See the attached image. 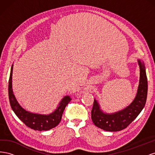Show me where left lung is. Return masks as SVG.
I'll use <instances>...</instances> for the list:
<instances>
[{"mask_svg":"<svg viewBox=\"0 0 155 155\" xmlns=\"http://www.w3.org/2000/svg\"><path fill=\"white\" fill-rule=\"evenodd\" d=\"M140 80L137 95L131 104L125 109L113 113H107L101 109L100 104L94 99L91 118L94 125L107 131H119L126 128L137 118L145 107L147 96V79L144 63L138 59Z\"/></svg>","mask_w":155,"mask_h":155,"instance_id":"left-lung-1","label":"left lung"}]
</instances>
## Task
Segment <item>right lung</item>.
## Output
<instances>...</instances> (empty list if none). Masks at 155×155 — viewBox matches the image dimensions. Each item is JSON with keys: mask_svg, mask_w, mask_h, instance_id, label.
<instances>
[{"mask_svg": "<svg viewBox=\"0 0 155 155\" xmlns=\"http://www.w3.org/2000/svg\"><path fill=\"white\" fill-rule=\"evenodd\" d=\"M12 64L11 68L10 76L9 79L8 85V95L10 100V105L13 111L15 112L16 116L23 123L28 127L35 130H48L57 126L61 121L62 115L65 107L68 103L71 101L70 96H65L61 100L57 108L51 113L48 114H41L37 113H33L25 110L18 104L16 97L14 95L12 89Z\"/></svg>", "mask_w": 155, "mask_h": 155, "instance_id": "right-lung-1", "label": "right lung"}]
</instances>
